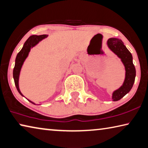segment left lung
<instances>
[{
  "instance_id": "left-lung-1",
  "label": "left lung",
  "mask_w": 148,
  "mask_h": 148,
  "mask_svg": "<svg viewBox=\"0 0 148 148\" xmlns=\"http://www.w3.org/2000/svg\"><path fill=\"white\" fill-rule=\"evenodd\" d=\"M107 45L110 50L120 58L125 69V78L123 85L112 93V101H116L122 99L132 89L135 81L136 69L133 64L132 54L121 39L114 37L109 38Z\"/></svg>"
}]
</instances>
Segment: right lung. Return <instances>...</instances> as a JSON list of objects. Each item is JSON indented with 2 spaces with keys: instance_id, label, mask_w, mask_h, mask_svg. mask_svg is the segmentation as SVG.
<instances>
[{
  "instance_id": "1",
  "label": "right lung",
  "mask_w": 148,
  "mask_h": 148,
  "mask_svg": "<svg viewBox=\"0 0 148 148\" xmlns=\"http://www.w3.org/2000/svg\"><path fill=\"white\" fill-rule=\"evenodd\" d=\"M48 37V35H41V36H36V35H34V36H30L28 38L26 41L23 44V46L21 51L18 53L17 56H16V60H15V66L13 70V78L14 80L15 86L16 87V89L20 94L24 97L23 95L20 91V88H19V78L20 74L21 72V69H22V66L24 63L25 59L29 55V53L31 51V49L34 47L36 46L39 42L41 41L43 39L47 38ZM26 98V97H25ZM27 99V98H26ZM29 102L32 103L36 105L34 102L32 101L27 99Z\"/></svg>"
}]
</instances>
